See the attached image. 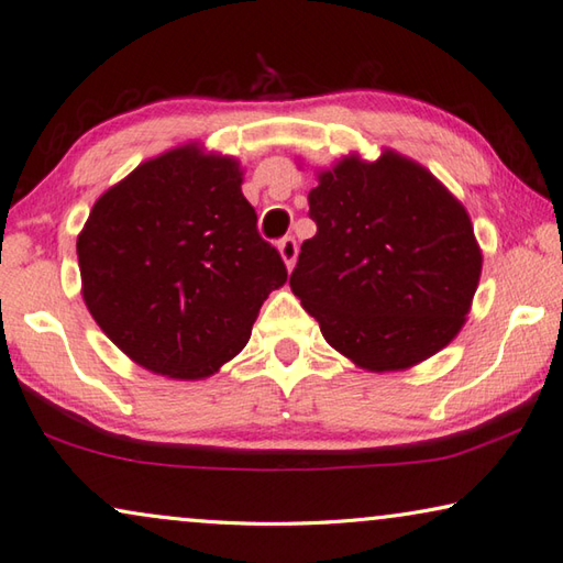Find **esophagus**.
Masks as SVG:
<instances>
[{
  "instance_id": "obj_1",
  "label": "esophagus",
  "mask_w": 563,
  "mask_h": 563,
  "mask_svg": "<svg viewBox=\"0 0 563 563\" xmlns=\"http://www.w3.org/2000/svg\"><path fill=\"white\" fill-rule=\"evenodd\" d=\"M279 254L286 264V269H294V262H296V254H299V247H296V240L289 238H282L279 240Z\"/></svg>"
}]
</instances>
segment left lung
<instances>
[{
	"mask_svg": "<svg viewBox=\"0 0 563 563\" xmlns=\"http://www.w3.org/2000/svg\"><path fill=\"white\" fill-rule=\"evenodd\" d=\"M316 235L291 272L328 345L369 373H395L446 347L481 282L473 222L429 168L385 150L347 154L309 194Z\"/></svg>",
	"mask_w": 563,
	"mask_h": 563,
	"instance_id": "left-lung-1",
	"label": "left lung"
}]
</instances>
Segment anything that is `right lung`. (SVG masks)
Here are the masks:
<instances>
[{"label":"right lung","mask_w":563,"mask_h":563,"mask_svg":"<svg viewBox=\"0 0 563 563\" xmlns=\"http://www.w3.org/2000/svg\"><path fill=\"white\" fill-rule=\"evenodd\" d=\"M82 301L154 375L203 379L247 345L286 267L232 156L184 144L104 190L78 235Z\"/></svg>","instance_id":"1"}]
</instances>
